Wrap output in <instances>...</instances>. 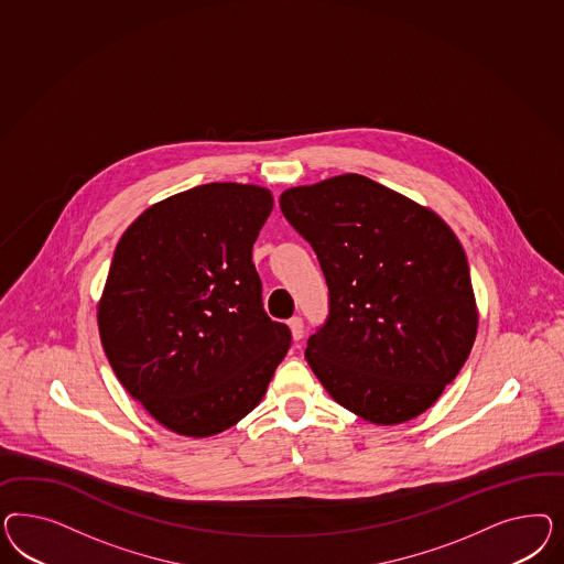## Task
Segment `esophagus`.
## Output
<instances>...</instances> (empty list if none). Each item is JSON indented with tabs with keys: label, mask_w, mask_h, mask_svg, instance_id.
I'll return each mask as SVG.
<instances>
[{
	"label": "esophagus",
	"mask_w": 564,
	"mask_h": 564,
	"mask_svg": "<svg viewBox=\"0 0 564 564\" xmlns=\"http://www.w3.org/2000/svg\"><path fill=\"white\" fill-rule=\"evenodd\" d=\"M288 325H290L293 341H300L304 337V321L300 316H293Z\"/></svg>",
	"instance_id": "obj_1"
}]
</instances>
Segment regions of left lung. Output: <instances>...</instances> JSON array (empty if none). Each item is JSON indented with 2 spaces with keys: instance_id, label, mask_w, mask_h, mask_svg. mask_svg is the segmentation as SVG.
I'll return each instance as SVG.
<instances>
[{
  "instance_id": "obj_1",
  "label": "left lung",
  "mask_w": 564,
  "mask_h": 564,
  "mask_svg": "<svg viewBox=\"0 0 564 564\" xmlns=\"http://www.w3.org/2000/svg\"><path fill=\"white\" fill-rule=\"evenodd\" d=\"M291 227L316 252L328 316L306 359L328 394L359 417H417L459 375L478 333L462 243L426 206L345 173L281 194Z\"/></svg>"
}]
</instances>
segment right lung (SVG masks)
<instances>
[{
	"label": "right lung",
	"mask_w": 564,
	"mask_h": 564,
	"mask_svg": "<svg viewBox=\"0 0 564 564\" xmlns=\"http://www.w3.org/2000/svg\"><path fill=\"white\" fill-rule=\"evenodd\" d=\"M271 210L267 188L205 184L147 208L116 248L97 312L102 349L171 432L205 438L238 424L290 349L252 262Z\"/></svg>",
	"instance_id": "1"
}]
</instances>
